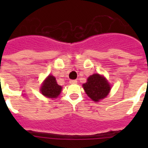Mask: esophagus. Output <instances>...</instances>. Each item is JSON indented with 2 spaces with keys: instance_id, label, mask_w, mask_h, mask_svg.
I'll return each instance as SVG.
<instances>
[{
  "instance_id": "1",
  "label": "esophagus",
  "mask_w": 148,
  "mask_h": 148,
  "mask_svg": "<svg viewBox=\"0 0 148 148\" xmlns=\"http://www.w3.org/2000/svg\"><path fill=\"white\" fill-rule=\"evenodd\" d=\"M77 80H71L70 81V84H77Z\"/></svg>"
}]
</instances>
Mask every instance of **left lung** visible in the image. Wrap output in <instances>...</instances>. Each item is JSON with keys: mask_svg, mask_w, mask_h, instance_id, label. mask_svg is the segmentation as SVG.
<instances>
[{"mask_svg": "<svg viewBox=\"0 0 148 148\" xmlns=\"http://www.w3.org/2000/svg\"><path fill=\"white\" fill-rule=\"evenodd\" d=\"M86 94L94 101H99L107 97L110 90V86L104 77L95 74L88 78L87 83L83 84Z\"/></svg>", "mask_w": 148, "mask_h": 148, "instance_id": "8db88e82", "label": "left lung"}]
</instances>
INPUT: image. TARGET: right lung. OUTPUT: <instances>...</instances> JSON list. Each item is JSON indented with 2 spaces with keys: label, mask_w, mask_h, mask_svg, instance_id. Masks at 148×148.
<instances>
[{
  "label": "right lung",
  "mask_w": 148,
  "mask_h": 148,
  "mask_svg": "<svg viewBox=\"0 0 148 148\" xmlns=\"http://www.w3.org/2000/svg\"><path fill=\"white\" fill-rule=\"evenodd\" d=\"M61 89L62 88L57 84L55 77L49 75L41 86L40 91L45 97L56 98L61 92Z\"/></svg>",
  "instance_id": "obj_1"
}]
</instances>
